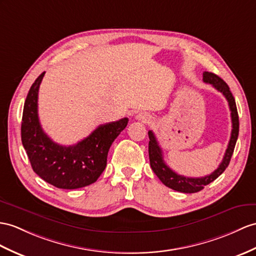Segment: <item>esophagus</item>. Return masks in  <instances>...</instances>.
Returning <instances> with one entry per match:
<instances>
[{
	"mask_svg": "<svg viewBox=\"0 0 256 256\" xmlns=\"http://www.w3.org/2000/svg\"><path fill=\"white\" fill-rule=\"evenodd\" d=\"M136 118L138 120H141V122H150L151 120V116H150L148 114H146V113H140V114H138L136 116Z\"/></svg>",
	"mask_w": 256,
	"mask_h": 256,
	"instance_id": "obj_1",
	"label": "esophagus"
}]
</instances>
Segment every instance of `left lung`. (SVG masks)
<instances>
[{"label":"left lung","mask_w":256,"mask_h":256,"mask_svg":"<svg viewBox=\"0 0 256 256\" xmlns=\"http://www.w3.org/2000/svg\"><path fill=\"white\" fill-rule=\"evenodd\" d=\"M203 81L206 84H210L214 86V88L222 93V96L226 98L228 101V105L230 112H232V136H230V140L228 143L227 150L224 155V158L220 166L217 167L213 172L210 174V175L205 177L200 178H191V177H184L182 175H178L177 172L170 170L165 163L163 158V152H162V148L158 146V142L155 138V134L153 132H150L148 134V158H150V165H151L152 170L154 172L155 175L158 177L160 180L168 188L172 190H176L179 192L184 193H194L201 191L204 189L205 186H208L212 182H214L216 178L220 177L222 174L225 172L226 168L229 165V162L232 160L234 150L236 146V139H238L239 134V116H238V110H236V101L232 96V91L229 90L228 84L224 81L222 78H220L217 74L213 72H203Z\"/></svg>","instance_id":"1"}]
</instances>
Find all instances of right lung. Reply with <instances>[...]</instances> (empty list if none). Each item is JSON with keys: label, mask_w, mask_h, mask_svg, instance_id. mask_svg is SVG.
Returning a JSON list of instances; mask_svg holds the SVG:
<instances>
[{"label": "right lung", "mask_w": 256, "mask_h": 256, "mask_svg": "<svg viewBox=\"0 0 256 256\" xmlns=\"http://www.w3.org/2000/svg\"><path fill=\"white\" fill-rule=\"evenodd\" d=\"M42 72L28 92L24 105L22 142L34 172L60 189H78L96 182L106 167L112 143L126 128L128 118L100 126L74 146L55 143L43 132L38 116V93Z\"/></svg>", "instance_id": "right-lung-1"}]
</instances>
